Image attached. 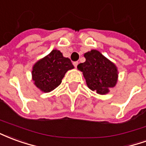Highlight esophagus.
I'll return each mask as SVG.
<instances>
[{"label": "esophagus", "mask_w": 146, "mask_h": 146, "mask_svg": "<svg viewBox=\"0 0 146 146\" xmlns=\"http://www.w3.org/2000/svg\"><path fill=\"white\" fill-rule=\"evenodd\" d=\"M78 64H79L78 62H73V66L76 68V66H77V65H78Z\"/></svg>", "instance_id": "esophagus-1"}]
</instances>
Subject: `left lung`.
Masks as SVG:
<instances>
[{"label":"left lung","instance_id":"obj_1","mask_svg":"<svg viewBox=\"0 0 146 146\" xmlns=\"http://www.w3.org/2000/svg\"><path fill=\"white\" fill-rule=\"evenodd\" d=\"M84 57L86 61L77 69L83 73L88 87L100 95L107 94L117 82V67L97 50L86 52Z\"/></svg>","mask_w":146,"mask_h":146}]
</instances>
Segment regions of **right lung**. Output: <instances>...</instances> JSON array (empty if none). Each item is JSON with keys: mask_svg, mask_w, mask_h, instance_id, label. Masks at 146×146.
Instances as JSON below:
<instances>
[{"mask_svg": "<svg viewBox=\"0 0 146 146\" xmlns=\"http://www.w3.org/2000/svg\"><path fill=\"white\" fill-rule=\"evenodd\" d=\"M73 68L70 58L63 57L62 53L55 49L34 64L32 78L36 88L47 93L56 88L66 73Z\"/></svg>", "mask_w": 146, "mask_h": 146, "instance_id": "obj_1", "label": "right lung"}]
</instances>
